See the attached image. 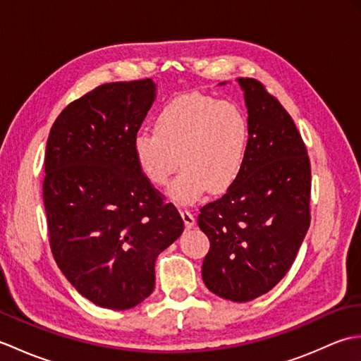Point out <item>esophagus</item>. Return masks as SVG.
Segmentation results:
<instances>
[{"label": "esophagus", "instance_id": "esophagus-1", "mask_svg": "<svg viewBox=\"0 0 361 361\" xmlns=\"http://www.w3.org/2000/svg\"><path fill=\"white\" fill-rule=\"evenodd\" d=\"M180 214H181L183 221H185V225H186L188 229L192 228L195 225V216L189 209H181Z\"/></svg>", "mask_w": 361, "mask_h": 361}]
</instances>
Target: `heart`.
I'll return each instance as SVG.
<instances>
[{
    "label": "heart",
    "instance_id": "obj_1",
    "mask_svg": "<svg viewBox=\"0 0 361 361\" xmlns=\"http://www.w3.org/2000/svg\"><path fill=\"white\" fill-rule=\"evenodd\" d=\"M250 145V122L239 105L202 93L181 94L155 118V133L133 137V155L152 185L169 186L173 202L194 203L208 192L224 194L239 178ZM179 163H176V158Z\"/></svg>",
    "mask_w": 361,
    "mask_h": 361
}]
</instances>
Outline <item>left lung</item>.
Wrapping results in <instances>:
<instances>
[{
  "instance_id": "1",
  "label": "left lung",
  "mask_w": 361,
  "mask_h": 361,
  "mask_svg": "<svg viewBox=\"0 0 361 361\" xmlns=\"http://www.w3.org/2000/svg\"><path fill=\"white\" fill-rule=\"evenodd\" d=\"M248 110L243 171L226 194L204 204L198 226L211 247L204 286L234 302L270 291L310 226V159L293 119L256 79H237Z\"/></svg>"
}]
</instances>
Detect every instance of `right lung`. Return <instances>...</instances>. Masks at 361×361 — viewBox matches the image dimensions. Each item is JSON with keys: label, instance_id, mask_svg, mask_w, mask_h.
I'll list each match as a JSON object with an SVG mask.
<instances>
[{"label": "right lung", "instance_id": "add662e5", "mask_svg": "<svg viewBox=\"0 0 361 361\" xmlns=\"http://www.w3.org/2000/svg\"><path fill=\"white\" fill-rule=\"evenodd\" d=\"M155 97L152 79L104 83L59 114L46 144L51 251L71 286L99 307L127 310L150 296L158 255L185 229L133 155Z\"/></svg>", "mask_w": 361, "mask_h": 361}]
</instances>
